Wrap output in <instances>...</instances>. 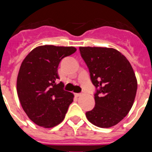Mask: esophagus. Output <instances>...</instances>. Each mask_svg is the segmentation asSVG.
Segmentation results:
<instances>
[{"label":"esophagus","instance_id":"obj_1","mask_svg":"<svg viewBox=\"0 0 152 152\" xmlns=\"http://www.w3.org/2000/svg\"><path fill=\"white\" fill-rule=\"evenodd\" d=\"M80 95H81V94H78V93H76V94H75V96H77H77H80Z\"/></svg>","mask_w":152,"mask_h":152}]
</instances>
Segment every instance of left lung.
Here are the masks:
<instances>
[{
  "mask_svg": "<svg viewBox=\"0 0 152 152\" xmlns=\"http://www.w3.org/2000/svg\"><path fill=\"white\" fill-rule=\"evenodd\" d=\"M79 49L96 88L95 107L86 113V117L100 128L112 127L124 119L133 105L138 86L133 68L122 53L113 48Z\"/></svg>",
  "mask_w": 152,
  "mask_h": 152,
  "instance_id": "1",
  "label": "left lung"
}]
</instances>
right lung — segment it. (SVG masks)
<instances>
[{
  "label": "right lung",
  "instance_id": "right-lung-1",
  "mask_svg": "<svg viewBox=\"0 0 152 152\" xmlns=\"http://www.w3.org/2000/svg\"><path fill=\"white\" fill-rule=\"evenodd\" d=\"M72 46L41 45L31 51L19 70L17 91L24 112L34 123L52 128L64 119L74 94L58 84V67L76 52Z\"/></svg>",
  "mask_w": 152,
  "mask_h": 152
}]
</instances>
